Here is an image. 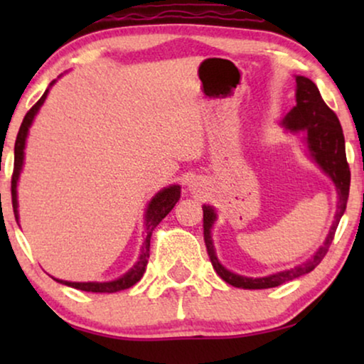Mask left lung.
Wrapping results in <instances>:
<instances>
[{
  "instance_id": "obj_1",
  "label": "left lung",
  "mask_w": 364,
  "mask_h": 364,
  "mask_svg": "<svg viewBox=\"0 0 364 364\" xmlns=\"http://www.w3.org/2000/svg\"><path fill=\"white\" fill-rule=\"evenodd\" d=\"M283 124L290 131H303L306 134V144L313 159L320 164L323 171L335 182L338 196H340L335 222H333L331 230L328 233L325 243L318 248V252L311 257V260H308L300 267L291 268V270L275 273V275L270 277L247 278L228 272L217 260L210 237L212 223L215 222V212H213L212 207L203 205V240H205L207 253L210 257L213 270L218 273V277L223 282H227L232 287L245 288V290H262V288L280 287L283 283L295 280V278L305 275V273H310L325 258L328 248H330L333 238H335L340 218L346 210L348 196H350L351 172L346 161L345 136H343L341 124L338 121L336 114L326 106V102L323 101L320 91H318V87L311 79L296 76V106L287 114Z\"/></svg>"
}]
</instances>
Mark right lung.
Wrapping results in <instances>:
<instances>
[{
	"instance_id": "obj_1",
	"label": "right lung",
	"mask_w": 364,
	"mask_h": 364,
	"mask_svg": "<svg viewBox=\"0 0 364 364\" xmlns=\"http://www.w3.org/2000/svg\"><path fill=\"white\" fill-rule=\"evenodd\" d=\"M48 96V89L44 91V94L41 96V99L34 104V106L29 109L26 112V116L23 119L21 127H19V132L16 136V142H14V168H13V177H11V200H13V210H14V217L18 220V196H16V186H18V178H19V172H21L23 167V159H24V144H26V136H28V129L31 126L34 116L39 111V107L43 106L44 99ZM178 198H181V187L178 186H171L167 188H164L157 193L156 197L152 198L151 203H149L147 212H146V238H144L142 243V252L141 257H139V262L134 265V268H131L126 275L119 280L114 282H106V283H77V282H63V280H54L59 283H64V285L77 288V290L82 291H92V293H116L121 290H127L132 285L141 280L144 272H146L147 267V258H149V252H151V235L152 230L159 225V222L162 220L164 217L167 215L168 212L172 210L173 205H176Z\"/></svg>"
}]
</instances>
